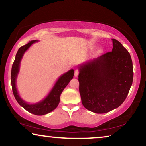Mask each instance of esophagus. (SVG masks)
Masks as SVG:
<instances>
[{
	"mask_svg": "<svg viewBox=\"0 0 146 146\" xmlns=\"http://www.w3.org/2000/svg\"><path fill=\"white\" fill-rule=\"evenodd\" d=\"M79 75V71L78 70H75V77H77Z\"/></svg>",
	"mask_w": 146,
	"mask_h": 146,
	"instance_id": "1",
	"label": "esophagus"
}]
</instances>
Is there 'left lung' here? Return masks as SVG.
Instances as JSON below:
<instances>
[{"label": "left lung", "instance_id": "1", "mask_svg": "<svg viewBox=\"0 0 146 146\" xmlns=\"http://www.w3.org/2000/svg\"><path fill=\"white\" fill-rule=\"evenodd\" d=\"M113 48L79 67V93L86 109L106 113L121 106L128 95L133 79L130 54L118 40Z\"/></svg>", "mask_w": 146, "mask_h": 146}]
</instances>
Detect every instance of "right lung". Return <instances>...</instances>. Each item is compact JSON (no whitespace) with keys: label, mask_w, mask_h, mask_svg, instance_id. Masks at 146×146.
Segmentation results:
<instances>
[{"label":"right lung","mask_w":146,"mask_h":146,"mask_svg":"<svg viewBox=\"0 0 146 146\" xmlns=\"http://www.w3.org/2000/svg\"><path fill=\"white\" fill-rule=\"evenodd\" d=\"M36 42H37V40H32L25 45L20 47L18 50L16 54L15 59L13 64L12 65L11 79L12 90L17 102L19 103L24 109H25L30 113L36 114V115H44V114H46L54 110L58 106V103L60 102V94L70 81L73 79V75H74V70H69L67 73L61 75L58 78V81L55 84L54 86L53 87L49 94L41 102L36 103V104H30L23 101L20 98L17 90L16 79L18 73H19V64L22 56H23L25 52Z\"/></svg>","instance_id":"obj_1"}]
</instances>
